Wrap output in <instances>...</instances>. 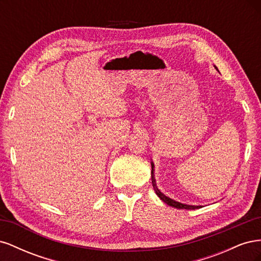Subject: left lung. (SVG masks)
<instances>
[{"label":"left lung","instance_id":"8db88e82","mask_svg":"<svg viewBox=\"0 0 261 261\" xmlns=\"http://www.w3.org/2000/svg\"><path fill=\"white\" fill-rule=\"evenodd\" d=\"M152 165V172H151V174H152V185H153V187H154V189H155V193H156V195L160 197V198L167 203V204H169V206H171V207H174V208H177V209H187V210H194V209H198V208H201L200 206H188V204H184V203H180V202H177V201H175V200H173V199H171V198H169V197H167V196H164L159 189H158L156 187H155V184H154V178H153V164H151Z\"/></svg>","mask_w":261,"mask_h":261}]
</instances>
